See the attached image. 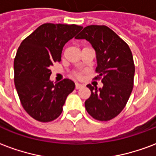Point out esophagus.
I'll list each match as a JSON object with an SVG mask.
<instances>
[{"mask_svg": "<svg viewBox=\"0 0 156 156\" xmlns=\"http://www.w3.org/2000/svg\"><path fill=\"white\" fill-rule=\"evenodd\" d=\"M83 87V84H80V83H75V88L76 89H79V88H81Z\"/></svg>", "mask_w": 156, "mask_h": 156, "instance_id": "34e87169", "label": "esophagus"}]
</instances>
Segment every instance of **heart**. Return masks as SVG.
I'll list each match as a JSON object with an SVG mask.
<instances>
[{
  "mask_svg": "<svg viewBox=\"0 0 156 156\" xmlns=\"http://www.w3.org/2000/svg\"><path fill=\"white\" fill-rule=\"evenodd\" d=\"M74 76L76 77V78H80L82 77L81 73H79V72H76V73H74Z\"/></svg>",
  "mask_w": 156,
  "mask_h": 156,
  "instance_id": "b5f03b06",
  "label": "heart"
}]
</instances>
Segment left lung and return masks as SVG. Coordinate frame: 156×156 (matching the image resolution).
<instances>
[{
    "mask_svg": "<svg viewBox=\"0 0 156 156\" xmlns=\"http://www.w3.org/2000/svg\"><path fill=\"white\" fill-rule=\"evenodd\" d=\"M76 38L86 39L94 48L98 73L94 79H101L104 84L99 89L87 85L91 95L85 101L86 110L97 120H110L124 109L134 87L135 68L130 48L104 25L88 26Z\"/></svg>",
    "mask_w": 156,
    "mask_h": 156,
    "instance_id": "8db88e82",
    "label": "left lung"
}]
</instances>
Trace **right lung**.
Returning <instances> with one entry per match:
<instances>
[{
	"label": "right lung",
	"mask_w": 156,
	"mask_h": 156,
	"mask_svg": "<svg viewBox=\"0 0 156 156\" xmlns=\"http://www.w3.org/2000/svg\"><path fill=\"white\" fill-rule=\"evenodd\" d=\"M83 28L81 26L45 23L26 37L14 59V83L26 112L40 122L56 119L73 82L65 78L56 84L50 81V70L60 62L62 48Z\"/></svg>",
	"instance_id": "add662e5"
}]
</instances>
